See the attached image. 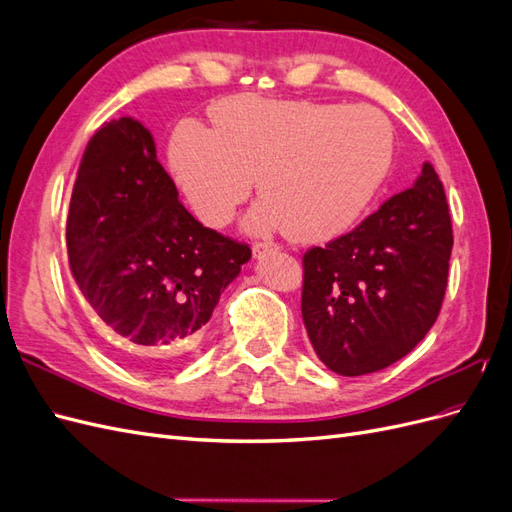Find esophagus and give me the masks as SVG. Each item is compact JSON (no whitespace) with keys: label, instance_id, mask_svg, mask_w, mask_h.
Masks as SVG:
<instances>
[{"label":"esophagus","instance_id":"1","mask_svg":"<svg viewBox=\"0 0 512 512\" xmlns=\"http://www.w3.org/2000/svg\"><path fill=\"white\" fill-rule=\"evenodd\" d=\"M275 250H277V245H275V243H271V241H256V243L252 245V254H254V258H260V256H265V254L275 252Z\"/></svg>","mask_w":512,"mask_h":512}]
</instances>
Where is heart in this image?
<instances>
[{
  "mask_svg": "<svg viewBox=\"0 0 512 512\" xmlns=\"http://www.w3.org/2000/svg\"><path fill=\"white\" fill-rule=\"evenodd\" d=\"M213 126L183 121L170 166L196 218L224 226L250 196L265 198L250 228L303 243L329 241L359 222L380 194L395 156V130L380 108L230 96Z\"/></svg>",
  "mask_w": 512,
  "mask_h": 512,
  "instance_id": "1",
  "label": "heart"
}]
</instances>
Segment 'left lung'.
<instances>
[{
    "mask_svg": "<svg viewBox=\"0 0 512 512\" xmlns=\"http://www.w3.org/2000/svg\"><path fill=\"white\" fill-rule=\"evenodd\" d=\"M453 224L431 164L346 235L303 254L301 314L318 359L363 376L406 356L436 322Z\"/></svg>",
    "mask_w": 512,
    "mask_h": 512,
    "instance_id": "left-lung-1",
    "label": "left lung"
}]
</instances>
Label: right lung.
Wrapping results in <instances>:
<instances>
[{
  "label": "right lung",
  "instance_id": "add662e5",
  "mask_svg": "<svg viewBox=\"0 0 512 512\" xmlns=\"http://www.w3.org/2000/svg\"><path fill=\"white\" fill-rule=\"evenodd\" d=\"M70 269L123 361L160 369L185 359L213 307L252 258L181 205L149 130L102 123L76 170L66 222Z\"/></svg>",
  "mask_w": 512,
  "mask_h": 512
}]
</instances>
